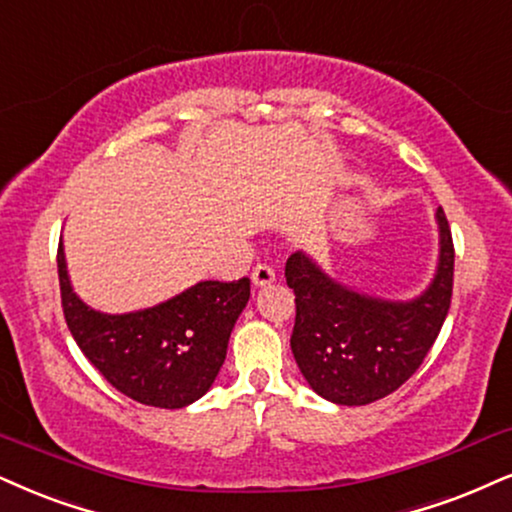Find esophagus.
Masks as SVG:
<instances>
[{"label":"esophagus","instance_id":"obj_1","mask_svg":"<svg viewBox=\"0 0 512 512\" xmlns=\"http://www.w3.org/2000/svg\"><path fill=\"white\" fill-rule=\"evenodd\" d=\"M251 280H254L256 287L270 285V282L275 280L273 266H268V263H258V266L254 268V273H251Z\"/></svg>","mask_w":512,"mask_h":512}]
</instances>
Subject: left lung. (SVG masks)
<instances>
[{
  "label": "left lung",
  "instance_id": "obj_1",
  "mask_svg": "<svg viewBox=\"0 0 512 512\" xmlns=\"http://www.w3.org/2000/svg\"><path fill=\"white\" fill-rule=\"evenodd\" d=\"M439 263L432 285L410 301H387L334 282L311 256L296 251L285 266L294 289L292 353L315 394L339 406L384 399L420 368L449 315L453 239L437 211Z\"/></svg>",
  "mask_w": 512,
  "mask_h": 512
}]
</instances>
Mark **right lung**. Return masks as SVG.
I'll list each match as a JSON object with an SVG mask.
<instances>
[{
  "label": "right lung",
  "instance_id": "add662e5",
  "mask_svg": "<svg viewBox=\"0 0 512 512\" xmlns=\"http://www.w3.org/2000/svg\"><path fill=\"white\" fill-rule=\"evenodd\" d=\"M56 266L68 330L111 387L154 408H185L211 389L249 301V277L206 280L159 306L109 315L73 292L61 244Z\"/></svg>",
  "mask_w": 512,
  "mask_h": 512
}]
</instances>
